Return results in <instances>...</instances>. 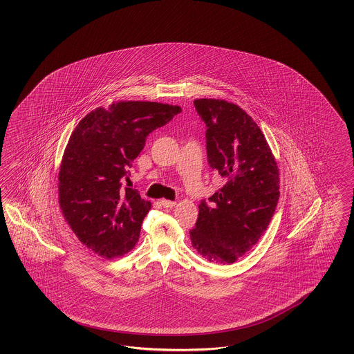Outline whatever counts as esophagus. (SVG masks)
Here are the masks:
<instances>
[{"label":"esophagus","mask_w":354,"mask_h":354,"mask_svg":"<svg viewBox=\"0 0 354 354\" xmlns=\"http://www.w3.org/2000/svg\"><path fill=\"white\" fill-rule=\"evenodd\" d=\"M160 204H161L163 207H166V209H172V207L175 206V203L170 201V200H161Z\"/></svg>","instance_id":"34e87169"}]
</instances>
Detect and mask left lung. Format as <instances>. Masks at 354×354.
Listing matches in <instances>:
<instances>
[{
    "instance_id": "obj_1",
    "label": "left lung",
    "mask_w": 354,
    "mask_h": 354,
    "mask_svg": "<svg viewBox=\"0 0 354 354\" xmlns=\"http://www.w3.org/2000/svg\"><path fill=\"white\" fill-rule=\"evenodd\" d=\"M193 104L207 127V162L225 185L198 205L189 237L205 259L230 265L266 231L280 194L279 169L265 135L241 107L215 98Z\"/></svg>"
}]
</instances>
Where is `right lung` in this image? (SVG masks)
<instances>
[{
    "label": "right lung",
    "mask_w": 354,
    "mask_h": 354,
    "mask_svg": "<svg viewBox=\"0 0 354 354\" xmlns=\"http://www.w3.org/2000/svg\"><path fill=\"white\" fill-rule=\"evenodd\" d=\"M180 111L169 104L119 101L86 114L71 133L58 174L59 206L93 253L111 259L136 245L151 204L131 188L129 169L150 132Z\"/></svg>",
    "instance_id": "add662e5"
}]
</instances>
